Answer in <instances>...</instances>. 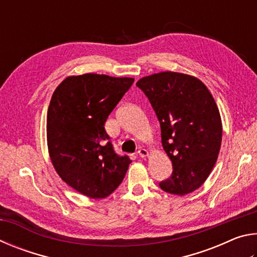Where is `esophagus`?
I'll return each instance as SVG.
<instances>
[{
  "label": "esophagus",
  "mask_w": 257,
  "mask_h": 257,
  "mask_svg": "<svg viewBox=\"0 0 257 257\" xmlns=\"http://www.w3.org/2000/svg\"><path fill=\"white\" fill-rule=\"evenodd\" d=\"M137 154L141 156V158H146V156H149V152H147L145 149H139Z\"/></svg>",
  "instance_id": "34e87169"
}]
</instances>
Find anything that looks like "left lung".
<instances>
[{
	"label": "left lung",
	"mask_w": 257,
	"mask_h": 257,
	"mask_svg": "<svg viewBox=\"0 0 257 257\" xmlns=\"http://www.w3.org/2000/svg\"><path fill=\"white\" fill-rule=\"evenodd\" d=\"M150 99L161 125L162 146L172 162V175L161 189L186 195L199 188L219 155L222 122L210 90L196 77L164 71L136 84Z\"/></svg>",
	"instance_id": "8db88e82"
}]
</instances>
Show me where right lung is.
I'll return each mask as SVG.
<instances>
[{
  "label": "right lung",
  "mask_w": 257,
  "mask_h": 257,
  "mask_svg": "<svg viewBox=\"0 0 257 257\" xmlns=\"http://www.w3.org/2000/svg\"><path fill=\"white\" fill-rule=\"evenodd\" d=\"M134 78L97 73L67 77L52 95L47 146L55 171L90 198H105L122 182L132 161L113 150L104 124Z\"/></svg>",
  "instance_id": "add662e5"
}]
</instances>
